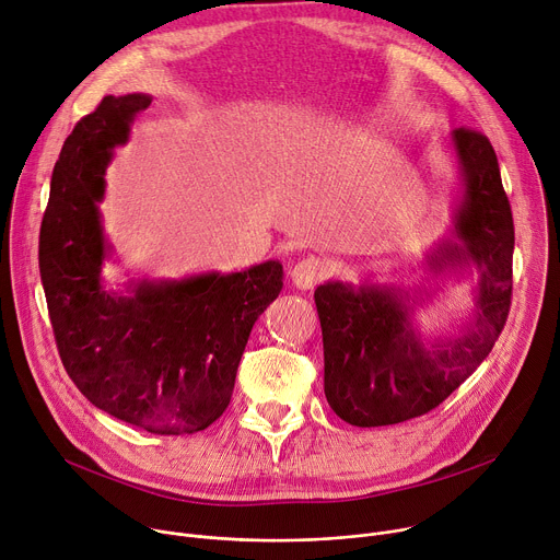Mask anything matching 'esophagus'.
I'll list each match as a JSON object with an SVG mask.
<instances>
[{"label": "esophagus", "mask_w": 560, "mask_h": 560, "mask_svg": "<svg viewBox=\"0 0 560 560\" xmlns=\"http://www.w3.org/2000/svg\"><path fill=\"white\" fill-rule=\"evenodd\" d=\"M326 275H328V266L319 257H306L292 268V281L301 290L315 288L322 279H326Z\"/></svg>", "instance_id": "34e87169"}]
</instances>
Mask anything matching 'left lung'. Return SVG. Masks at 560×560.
Segmentation results:
<instances>
[{
  "instance_id": "left-lung-1",
  "label": "left lung",
  "mask_w": 560,
  "mask_h": 560,
  "mask_svg": "<svg viewBox=\"0 0 560 560\" xmlns=\"http://www.w3.org/2000/svg\"><path fill=\"white\" fill-rule=\"evenodd\" d=\"M463 174L453 238L429 257L444 268H478L476 313L457 337L424 348L411 324L409 294L388 285L328 281L315 290L324 335V390L352 427H386L424 416L460 386L491 352L512 306L514 219L495 151L474 129L451 133Z\"/></svg>"
}]
</instances>
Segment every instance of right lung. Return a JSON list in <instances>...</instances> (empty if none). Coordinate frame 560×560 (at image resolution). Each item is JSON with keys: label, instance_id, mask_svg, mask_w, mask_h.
<instances>
[{"label": "right lung", "instance_id": "1", "mask_svg": "<svg viewBox=\"0 0 560 560\" xmlns=\"http://www.w3.org/2000/svg\"><path fill=\"white\" fill-rule=\"evenodd\" d=\"M151 105L144 93L105 95L65 140L39 230V275L60 360L97 409L159 435L208 429L228 409L249 330L279 296L283 268L140 281L107 292L109 245L97 202L114 149Z\"/></svg>", "mask_w": 560, "mask_h": 560}]
</instances>
